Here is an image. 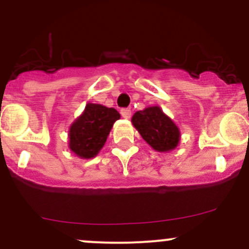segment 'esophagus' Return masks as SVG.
I'll return each mask as SVG.
<instances>
[{
    "label": "esophagus",
    "instance_id": "1",
    "mask_svg": "<svg viewBox=\"0 0 249 249\" xmlns=\"http://www.w3.org/2000/svg\"><path fill=\"white\" fill-rule=\"evenodd\" d=\"M120 114H122L123 118H125V119H129V118L131 117V109L130 108L120 109Z\"/></svg>",
    "mask_w": 249,
    "mask_h": 249
}]
</instances>
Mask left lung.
<instances>
[{"label":"left lung","instance_id":"left-lung-1","mask_svg":"<svg viewBox=\"0 0 249 249\" xmlns=\"http://www.w3.org/2000/svg\"><path fill=\"white\" fill-rule=\"evenodd\" d=\"M131 122L142 139L157 152H170L179 143V129L159 106L139 110Z\"/></svg>","mask_w":249,"mask_h":249}]
</instances>
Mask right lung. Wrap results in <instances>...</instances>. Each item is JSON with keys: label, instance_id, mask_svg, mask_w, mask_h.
Returning a JSON list of instances; mask_svg holds the SVG:
<instances>
[{"label": "right lung", "instance_id": "add662e5", "mask_svg": "<svg viewBox=\"0 0 249 249\" xmlns=\"http://www.w3.org/2000/svg\"><path fill=\"white\" fill-rule=\"evenodd\" d=\"M120 118L117 109L88 104L70 127V149L82 159L96 157L106 143L113 124Z\"/></svg>", "mask_w": 249, "mask_h": 249}]
</instances>
